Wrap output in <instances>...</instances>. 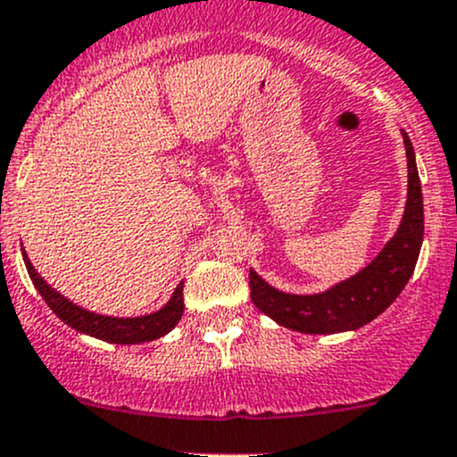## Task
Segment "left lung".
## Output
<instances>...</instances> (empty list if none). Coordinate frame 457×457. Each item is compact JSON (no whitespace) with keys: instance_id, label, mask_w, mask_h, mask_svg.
I'll return each mask as SVG.
<instances>
[{"instance_id":"8db88e82","label":"left lung","mask_w":457,"mask_h":457,"mask_svg":"<svg viewBox=\"0 0 457 457\" xmlns=\"http://www.w3.org/2000/svg\"><path fill=\"white\" fill-rule=\"evenodd\" d=\"M401 134L407 152V202L396 233L368 266L323 293H284L251 268V299L272 321L303 334L352 332L374 321L403 293L420 255L425 213L413 145Z\"/></svg>"}]
</instances>
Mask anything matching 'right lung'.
Listing matches in <instances>:
<instances>
[{"mask_svg":"<svg viewBox=\"0 0 457 457\" xmlns=\"http://www.w3.org/2000/svg\"><path fill=\"white\" fill-rule=\"evenodd\" d=\"M21 255L23 262H26L32 284L39 290V295L48 303V308L53 310L61 321L68 323L72 330L87 334V337L101 338V341L107 343H116V345H136V343L156 341V338L171 332L182 319V312H185V299H182V286H185V281L178 284L171 299L162 308L156 310V312L140 314V317H107V314L92 312V310L81 308L74 301L56 293L53 286L37 272V268L28 260L23 248Z\"/></svg>","mask_w":457,"mask_h":457,"instance_id":"add662e5","label":"right lung"}]
</instances>
